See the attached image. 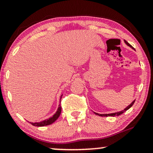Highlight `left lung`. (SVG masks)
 Here are the masks:
<instances>
[{
    "label": "left lung",
    "instance_id": "1",
    "mask_svg": "<svg viewBox=\"0 0 153 153\" xmlns=\"http://www.w3.org/2000/svg\"><path fill=\"white\" fill-rule=\"evenodd\" d=\"M124 42H125V44H126V45H128V46H129V47H131V48H133V47H132V46H131V45H129V43H128V42H127V41H126V40H124ZM134 101H135V100H134V101H132V102H131V103H130V104H129V106H127V107H126V108H124V110H123V111H118V112H115V113H112V114H98V113H95V112H94V113H95V114H96V115H99V116H101V117H115V116H119V115H121V114H123V113H124V112H125V111H127L128 109H129V108H131V106H132V105H133V104H134Z\"/></svg>",
    "mask_w": 153,
    "mask_h": 153
}]
</instances>
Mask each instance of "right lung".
<instances>
[{
	"mask_svg": "<svg viewBox=\"0 0 153 153\" xmlns=\"http://www.w3.org/2000/svg\"><path fill=\"white\" fill-rule=\"evenodd\" d=\"M62 95L60 97V101H61V99H62ZM61 109H62V107H61L60 104H59V107L58 108H57V111H56V113L54 114L52 117H50V118H49L48 119H45V120L42 121V122H35V123L30 122V123L33 126H36V127H44V126L50 125V124H52V123L55 122V121L58 119V117H59V115H60L61 114Z\"/></svg>",
	"mask_w": 153,
	"mask_h": 153,
	"instance_id": "right-lung-1",
	"label": "right lung"
}]
</instances>
